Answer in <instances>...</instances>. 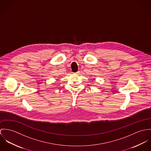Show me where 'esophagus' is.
Listing matches in <instances>:
<instances>
[{"label":"esophagus","mask_w":151,"mask_h":151,"mask_svg":"<svg viewBox=\"0 0 151 151\" xmlns=\"http://www.w3.org/2000/svg\"><path fill=\"white\" fill-rule=\"evenodd\" d=\"M80 73V71L79 70H78L77 72H76V73H77V74H78V73Z\"/></svg>","instance_id":"1"}]
</instances>
